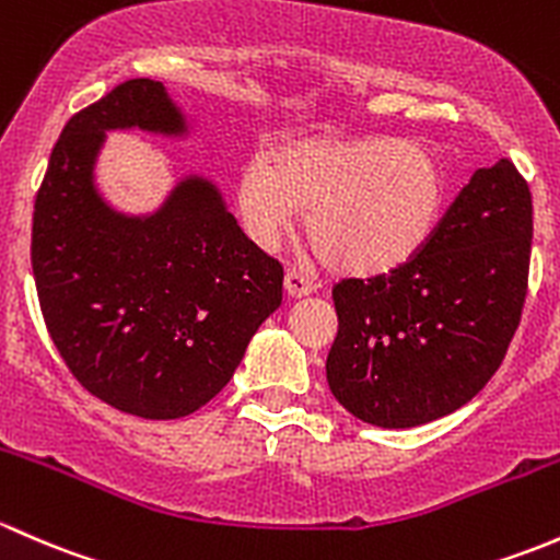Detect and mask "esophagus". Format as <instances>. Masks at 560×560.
<instances>
[{"mask_svg": "<svg viewBox=\"0 0 560 560\" xmlns=\"http://www.w3.org/2000/svg\"><path fill=\"white\" fill-rule=\"evenodd\" d=\"M282 285H285V293L291 299H302V296H310L313 293V282L304 278L302 272H296V269H291V272H285V280H282Z\"/></svg>", "mask_w": 560, "mask_h": 560, "instance_id": "34e87169", "label": "esophagus"}]
</instances>
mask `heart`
<instances>
[{"label": "heart", "mask_w": 560, "mask_h": 560, "mask_svg": "<svg viewBox=\"0 0 560 560\" xmlns=\"http://www.w3.org/2000/svg\"><path fill=\"white\" fill-rule=\"evenodd\" d=\"M234 207L253 245L275 250L299 210L323 261L345 278H385L429 247L447 180L429 148L377 135H310L242 164Z\"/></svg>", "instance_id": "1"}]
</instances>
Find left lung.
I'll return each mask as SVG.
<instances>
[{
  "label": "left lung",
  "instance_id": "left-lung-1",
  "mask_svg": "<svg viewBox=\"0 0 560 560\" xmlns=\"http://www.w3.org/2000/svg\"><path fill=\"white\" fill-rule=\"evenodd\" d=\"M532 191L510 159L482 166L405 269L334 285V399L380 429H412L475 399L526 302Z\"/></svg>",
  "mask_w": 560,
  "mask_h": 560
}]
</instances>
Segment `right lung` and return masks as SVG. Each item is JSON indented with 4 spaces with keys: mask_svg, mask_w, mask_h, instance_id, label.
<instances>
[{
    "mask_svg": "<svg viewBox=\"0 0 560 560\" xmlns=\"http://www.w3.org/2000/svg\"><path fill=\"white\" fill-rule=\"evenodd\" d=\"M107 131L188 140L196 120L148 78L69 118L34 201L39 307L96 399L137 418H186L221 394L280 307L282 267L242 234L201 172L177 177L153 210H118L96 183Z\"/></svg>",
    "mask_w": 560,
    "mask_h": 560,
    "instance_id": "right-lung-1",
    "label": "right lung"
}]
</instances>
